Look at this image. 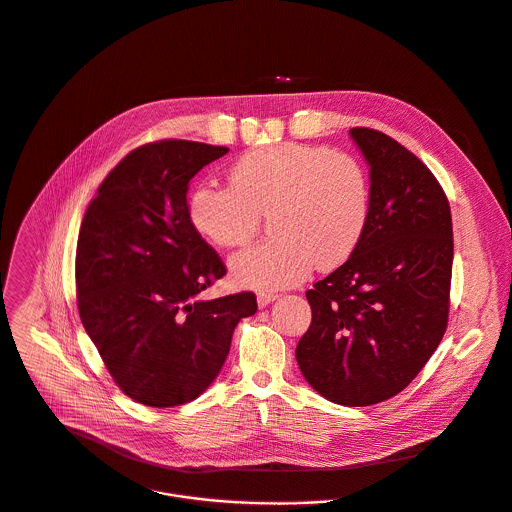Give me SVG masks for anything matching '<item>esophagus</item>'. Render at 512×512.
I'll return each mask as SVG.
<instances>
[{"label":"esophagus","mask_w":512,"mask_h":512,"mask_svg":"<svg viewBox=\"0 0 512 512\" xmlns=\"http://www.w3.org/2000/svg\"><path fill=\"white\" fill-rule=\"evenodd\" d=\"M276 298H278V294H274V292H260L256 300H258V306H260V308H266V306H268L270 302H274Z\"/></svg>","instance_id":"34e87169"}]
</instances>
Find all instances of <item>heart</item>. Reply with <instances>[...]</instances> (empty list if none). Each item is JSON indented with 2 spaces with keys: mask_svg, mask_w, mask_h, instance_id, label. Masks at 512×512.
I'll use <instances>...</instances> for the list:
<instances>
[{
  "mask_svg": "<svg viewBox=\"0 0 512 512\" xmlns=\"http://www.w3.org/2000/svg\"><path fill=\"white\" fill-rule=\"evenodd\" d=\"M270 220L272 240L230 258L236 284L278 290L306 280L314 266H342L362 242L370 218L364 166L328 146L286 142L238 158L230 186L200 184L190 192L192 228L218 248L248 244Z\"/></svg>",
  "mask_w": 512,
  "mask_h": 512,
  "instance_id": "heart-1",
  "label": "heart"
}]
</instances>
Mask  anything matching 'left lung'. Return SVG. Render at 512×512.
<instances>
[{
  "mask_svg": "<svg viewBox=\"0 0 512 512\" xmlns=\"http://www.w3.org/2000/svg\"><path fill=\"white\" fill-rule=\"evenodd\" d=\"M350 136L370 166V218L356 252L306 292L312 322L296 360L324 398L368 406L404 390L438 348L454 244L434 174L378 130Z\"/></svg>",
  "mask_w": 512,
  "mask_h": 512,
  "instance_id": "left-lung-1",
  "label": "left lung"
}]
</instances>
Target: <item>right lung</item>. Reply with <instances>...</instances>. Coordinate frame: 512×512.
<instances>
[{
  "mask_svg": "<svg viewBox=\"0 0 512 512\" xmlns=\"http://www.w3.org/2000/svg\"><path fill=\"white\" fill-rule=\"evenodd\" d=\"M224 146L158 140L132 150L100 184L78 236L82 324L120 390L154 408L180 406L218 376L254 292L198 294L226 276L192 228L188 184Z\"/></svg>",
  "mask_w": 512,
  "mask_h": 512,
  "instance_id": "right-lung-1",
  "label": "right lung"
}]
</instances>
